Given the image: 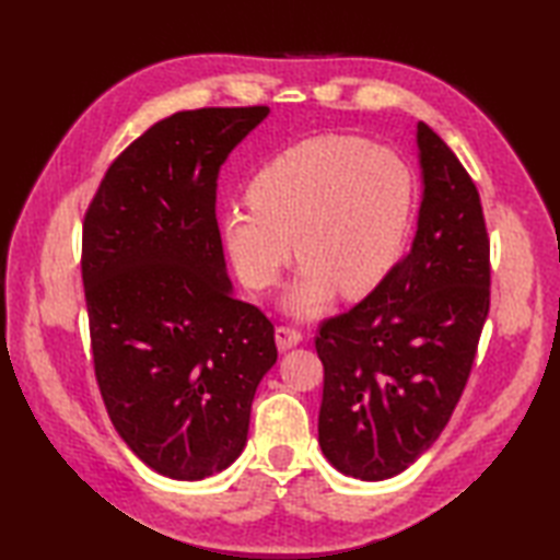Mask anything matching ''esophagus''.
<instances>
[{
    "instance_id": "1",
    "label": "esophagus",
    "mask_w": 560,
    "mask_h": 560,
    "mask_svg": "<svg viewBox=\"0 0 560 560\" xmlns=\"http://www.w3.org/2000/svg\"><path fill=\"white\" fill-rule=\"evenodd\" d=\"M273 337H277V347H279V351H289L291 347H295V343H301V339H303V335L299 329H293V327H277V331H273Z\"/></svg>"
}]
</instances>
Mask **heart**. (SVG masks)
I'll return each instance as SVG.
<instances>
[{
    "label": "heart",
    "instance_id": "b5f03b06",
    "mask_svg": "<svg viewBox=\"0 0 560 560\" xmlns=\"http://www.w3.org/2000/svg\"><path fill=\"white\" fill-rule=\"evenodd\" d=\"M245 201L221 221L233 265L249 289H269L291 257L301 273L289 313L313 317L339 291L355 301L383 283L407 247L416 180L397 151L363 137L319 135L269 159Z\"/></svg>",
    "mask_w": 560,
    "mask_h": 560
}]
</instances>
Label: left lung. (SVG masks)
I'll return each instance as SVG.
<instances>
[{
	"mask_svg": "<svg viewBox=\"0 0 560 560\" xmlns=\"http://www.w3.org/2000/svg\"><path fill=\"white\" fill-rule=\"evenodd\" d=\"M411 249L380 287L319 323V447L341 474L397 477L443 433L467 385L491 305V243L479 189L431 127Z\"/></svg>",
	"mask_w": 560,
	"mask_h": 560,
	"instance_id": "obj_1",
	"label": "left lung"
}]
</instances>
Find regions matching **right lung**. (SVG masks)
<instances>
[{"mask_svg": "<svg viewBox=\"0 0 560 560\" xmlns=\"http://www.w3.org/2000/svg\"><path fill=\"white\" fill-rule=\"evenodd\" d=\"M269 115L175 113L135 139L83 217L93 371L115 431L163 477L199 481L247 443L273 325L237 301L217 221L223 161Z\"/></svg>", "mask_w": 560, "mask_h": 560, "instance_id": "add662e5", "label": "right lung"}]
</instances>
